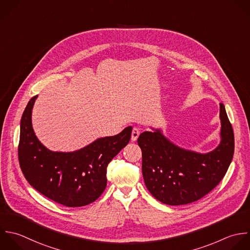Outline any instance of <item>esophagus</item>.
<instances>
[{"mask_svg":"<svg viewBox=\"0 0 250 250\" xmlns=\"http://www.w3.org/2000/svg\"><path fill=\"white\" fill-rule=\"evenodd\" d=\"M139 134H140L139 129L136 128V127H133V129H132V131H131V141H132V142L136 141L137 138H138V136H139Z\"/></svg>","mask_w":250,"mask_h":250,"instance_id":"1","label":"esophagus"}]
</instances>
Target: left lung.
I'll use <instances>...</instances> for the list:
<instances>
[{
    "label": "left lung",
    "mask_w": 250,
    "mask_h": 250,
    "mask_svg": "<svg viewBox=\"0 0 250 250\" xmlns=\"http://www.w3.org/2000/svg\"><path fill=\"white\" fill-rule=\"evenodd\" d=\"M220 142L210 152L200 153L170 141L162 128L150 126L138 137L142 150V174L149 192L168 206L196 202L213 190L226 174L235 149L234 131L225 106L220 103Z\"/></svg>",
    "instance_id": "8db88e82"
}]
</instances>
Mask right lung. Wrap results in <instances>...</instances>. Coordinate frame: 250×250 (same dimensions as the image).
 Masks as SVG:
<instances>
[{"label":"right lung","instance_id":"1","mask_svg":"<svg viewBox=\"0 0 250 250\" xmlns=\"http://www.w3.org/2000/svg\"><path fill=\"white\" fill-rule=\"evenodd\" d=\"M37 97L28 102L20 121L18 160L25 178L44 197L65 207L93 203L104 192L107 167L129 142L132 126L73 152L51 151L33 129L32 111Z\"/></svg>","mask_w":250,"mask_h":250}]
</instances>
